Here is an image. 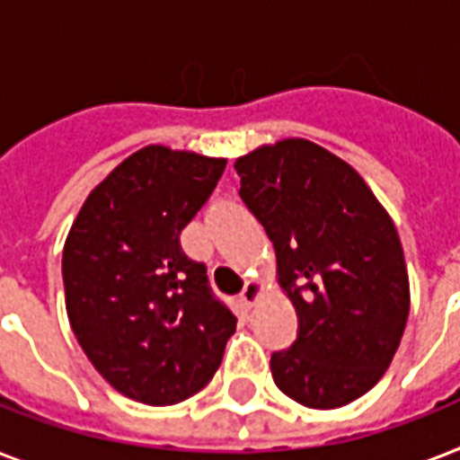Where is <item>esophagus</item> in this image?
<instances>
[{
    "instance_id": "1",
    "label": "esophagus",
    "mask_w": 460,
    "mask_h": 460,
    "mask_svg": "<svg viewBox=\"0 0 460 460\" xmlns=\"http://www.w3.org/2000/svg\"><path fill=\"white\" fill-rule=\"evenodd\" d=\"M260 294H262V284H260L258 279H251L245 281L243 291H241V301H243V305H255V301L260 298Z\"/></svg>"
}]
</instances>
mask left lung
<instances>
[{
  "label": "left lung",
  "instance_id": "obj_1",
  "mask_svg": "<svg viewBox=\"0 0 460 460\" xmlns=\"http://www.w3.org/2000/svg\"><path fill=\"white\" fill-rule=\"evenodd\" d=\"M234 166L298 314L291 349L270 360L274 385L320 411L360 399L392 365L411 307L392 217L353 166L310 140L262 146Z\"/></svg>",
  "mask_w": 460,
  "mask_h": 460
}]
</instances>
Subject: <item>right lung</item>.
<instances>
[{
  "instance_id": "add662e5",
  "label": "right lung",
  "mask_w": 460,
  "mask_h": 460,
  "mask_svg": "<svg viewBox=\"0 0 460 460\" xmlns=\"http://www.w3.org/2000/svg\"><path fill=\"white\" fill-rule=\"evenodd\" d=\"M226 159L147 146L83 202L61 274L75 339L119 394L173 406L215 377L236 317L209 288L181 231L222 179Z\"/></svg>"
}]
</instances>
